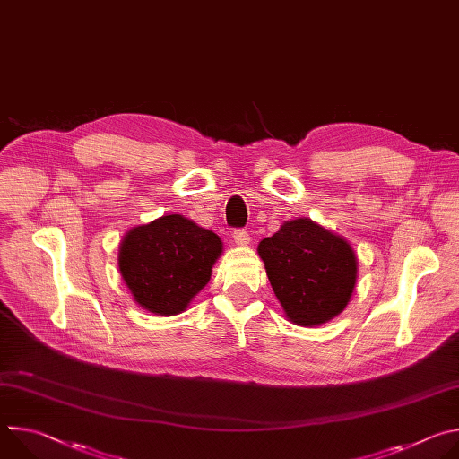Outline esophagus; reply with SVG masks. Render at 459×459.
Instances as JSON below:
<instances>
[{"mask_svg": "<svg viewBox=\"0 0 459 459\" xmlns=\"http://www.w3.org/2000/svg\"><path fill=\"white\" fill-rule=\"evenodd\" d=\"M232 238H234L236 245H241V247H245V245L250 243V236H248V232L243 230V229H236V230L232 232Z\"/></svg>", "mask_w": 459, "mask_h": 459, "instance_id": "34e87169", "label": "esophagus"}]
</instances>
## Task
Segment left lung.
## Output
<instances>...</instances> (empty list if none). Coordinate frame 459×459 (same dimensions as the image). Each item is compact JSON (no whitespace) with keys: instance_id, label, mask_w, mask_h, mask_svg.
I'll list each match as a JSON object with an SVG mask.
<instances>
[{"instance_id":"left-lung-1","label":"left lung","mask_w":459,"mask_h":459,"mask_svg":"<svg viewBox=\"0 0 459 459\" xmlns=\"http://www.w3.org/2000/svg\"><path fill=\"white\" fill-rule=\"evenodd\" d=\"M257 254L289 321L321 325L351 301L358 278L356 254L347 239L312 220L285 221L257 245Z\"/></svg>"}]
</instances>
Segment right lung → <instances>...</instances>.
<instances>
[{
	"mask_svg": "<svg viewBox=\"0 0 459 459\" xmlns=\"http://www.w3.org/2000/svg\"><path fill=\"white\" fill-rule=\"evenodd\" d=\"M221 250L212 230L170 214L130 229L119 245L117 267L140 307L174 316L209 283Z\"/></svg>",
	"mask_w": 459,
	"mask_h": 459,
	"instance_id": "obj_1",
	"label": "right lung"
}]
</instances>
